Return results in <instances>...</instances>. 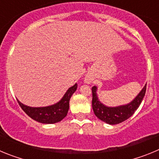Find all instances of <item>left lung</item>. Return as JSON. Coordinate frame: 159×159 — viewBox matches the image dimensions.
Returning <instances> with one entry per match:
<instances>
[{"label": "left lung", "mask_w": 159, "mask_h": 159, "mask_svg": "<svg viewBox=\"0 0 159 159\" xmlns=\"http://www.w3.org/2000/svg\"><path fill=\"white\" fill-rule=\"evenodd\" d=\"M146 89H147V84L139 93V95L130 102L126 105L111 107L105 106L99 100L96 93L97 88L94 86L92 88V109L94 113L97 118H99L100 120L108 124L115 125L122 123L129 119L141 104L143 97L145 95Z\"/></svg>", "instance_id": "8db88e82"}]
</instances>
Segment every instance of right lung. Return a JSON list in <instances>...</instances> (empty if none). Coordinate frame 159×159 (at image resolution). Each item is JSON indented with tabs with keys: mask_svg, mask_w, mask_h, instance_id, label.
Returning a JSON list of instances; mask_svg holds the SVG:
<instances>
[{
	"mask_svg": "<svg viewBox=\"0 0 159 159\" xmlns=\"http://www.w3.org/2000/svg\"><path fill=\"white\" fill-rule=\"evenodd\" d=\"M77 84L68 88L63 98L56 104L43 107H32L17 102L22 110L32 119L41 123L52 124L61 121L67 116L69 109V101L71 95L76 91Z\"/></svg>",
	"mask_w": 159,
	"mask_h": 159,
	"instance_id": "add662e5",
	"label": "right lung"
}]
</instances>
